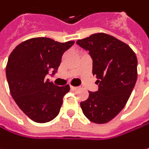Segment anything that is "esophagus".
<instances>
[{
	"label": "esophagus",
	"instance_id": "1",
	"mask_svg": "<svg viewBox=\"0 0 149 149\" xmlns=\"http://www.w3.org/2000/svg\"><path fill=\"white\" fill-rule=\"evenodd\" d=\"M79 87L78 86H70V89L72 90V91H75V90H77Z\"/></svg>",
	"mask_w": 149,
	"mask_h": 149
}]
</instances>
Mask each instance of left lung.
<instances>
[{
	"label": "left lung",
	"instance_id": "8db88e82",
	"mask_svg": "<svg viewBox=\"0 0 149 149\" xmlns=\"http://www.w3.org/2000/svg\"><path fill=\"white\" fill-rule=\"evenodd\" d=\"M77 44L89 52L98 85V90L89 92L80 107L90 121L108 123L124 109L134 88L136 55L127 44L106 33H94Z\"/></svg>",
	"mask_w": 149,
	"mask_h": 149
}]
</instances>
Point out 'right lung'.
Instances as JSON below:
<instances>
[{
	"mask_svg": "<svg viewBox=\"0 0 149 149\" xmlns=\"http://www.w3.org/2000/svg\"><path fill=\"white\" fill-rule=\"evenodd\" d=\"M73 44L74 41L61 43L49 38H33L20 43L10 54L6 66L10 94L33 121L47 123L59 114L70 86H57L46 76L57 72L63 55Z\"/></svg>",
	"mask_w": 149,
	"mask_h": 149,
	"instance_id": "obj_1",
	"label": "right lung"
}]
</instances>
